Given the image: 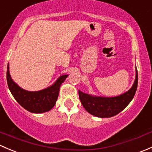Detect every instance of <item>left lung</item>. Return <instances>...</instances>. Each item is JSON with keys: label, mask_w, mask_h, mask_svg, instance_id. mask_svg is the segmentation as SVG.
Segmentation results:
<instances>
[{"label": "left lung", "mask_w": 152, "mask_h": 152, "mask_svg": "<svg viewBox=\"0 0 152 152\" xmlns=\"http://www.w3.org/2000/svg\"><path fill=\"white\" fill-rule=\"evenodd\" d=\"M137 70L135 79L131 88L123 94L114 97H103L87 94L79 90V99L84 108L96 117L110 118L124 110L134 98L137 87Z\"/></svg>", "instance_id": "1"}]
</instances>
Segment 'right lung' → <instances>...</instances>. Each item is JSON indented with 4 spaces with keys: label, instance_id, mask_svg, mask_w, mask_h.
Wrapping results in <instances>:
<instances>
[{
    "label": "right lung",
    "instance_id": "add662e5",
    "mask_svg": "<svg viewBox=\"0 0 152 152\" xmlns=\"http://www.w3.org/2000/svg\"><path fill=\"white\" fill-rule=\"evenodd\" d=\"M68 75H62L50 87L38 91H28L21 88L11 77L10 66H7V79L11 93L24 109L32 113H43L54 107L58 99L60 86Z\"/></svg>",
    "mask_w": 152,
    "mask_h": 152
}]
</instances>
